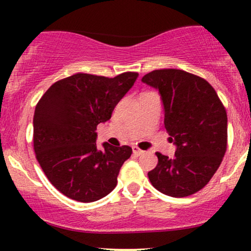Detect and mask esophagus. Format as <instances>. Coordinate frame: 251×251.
Instances as JSON below:
<instances>
[{
    "label": "esophagus",
    "mask_w": 251,
    "mask_h": 251,
    "mask_svg": "<svg viewBox=\"0 0 251 251\" xmlns=\"http://www.w3.org/2000/svg\"><path fill=\"white\" fill-rule=\"evenodd\" d=\"M132 150H133V154H134V155H137V157H138V155H140V154H143V153H144L143 150H140V149L135 148V146H133V149H132Z\"/></svg>",
    "instance_id": "1"
}]
</instances>
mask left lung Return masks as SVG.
Listing matches in <instances>:
<instances>
[{
	"instance_id": "obj_1",
	"label": "left lung",
	"mask_w": 251,
	"mask_h": 251,
	"mask_svg": "<svg viewBox=\"0 0 251 251\" xmlns=\"http://www.w3.org/2000/svg\"><path fill=\"white\" fill-rule=\"evenodd\" d=\"M142 81L159 91L164 125L177 145L174 158L155 153L158 164L149 179L164 195H194L209 183L226 152V107L205 79L185 71L155 70Z\"/></svg>"
}]
</instances>
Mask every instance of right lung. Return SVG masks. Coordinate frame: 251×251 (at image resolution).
I'll return each instance as SVG.
<instances>
[{
  "instance_id": "1",
  "label": "right lung",
  "mask_w": 251,
  "mask_h": 251,
  "mask_svg": "<svg viewBox=\"0 0 251 251\" xmlns=\"http://www.w3.org/2000/svg\"><path fill=\"white\" fill-rule=\"evenodd\" d=\"M138 73L114 77L76 73L54 82L36 103L33 144L46 177L68 198L91 203L117 185L132 154L127 145L97 148V126L111 118Z\"/></svg>"
}]
</instances>
